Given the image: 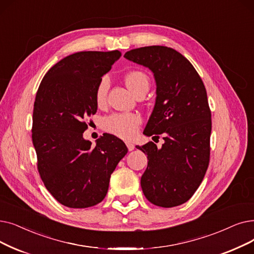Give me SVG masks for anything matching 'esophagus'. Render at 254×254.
<instances>
[{
	"label": "esophagus",
	"mask_w": 254,
	"mask_h": 254,
	"mask_svg": "<svg viewBox=\"0 0 254 254\" xmlns=\"http://www.w3.org/2000/svg\"><path fill=\"white\" fill-rule=\"evenodd\" d=\"M126 144H127V149H128L129 151L134 150V148H135V145L133 144V143H130V142H127Z\"/></svg>",
	"instance_id": "1"
}]
</instances>
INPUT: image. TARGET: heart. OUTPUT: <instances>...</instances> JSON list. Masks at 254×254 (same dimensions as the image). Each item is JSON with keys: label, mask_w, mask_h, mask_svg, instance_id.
Wrapping results in <instances>:
<instances>
[{"label": "heart", "mask_w": 254, "mask_h": 254, "mask_svg": "<svg viewBox=\"0 0 254 254\" xmlns=\"http://www.w3.org/2000/svg\"><path fill=\"white\" fill-rule=\"evenodd\" d=\"M126 83L128 89L134 94L141 90L147 89L149 86L148 76L142 71H130L126 75ZM110 87V81L107 76L101 79L95 89V103L97 106H103L106 102L107 93ZM141 124V117L133 113H116L109 115L103 120V127L123 139H131L135 137L138 131V127Z\"/></svg>", "instance_id": "1"}]
</instances>
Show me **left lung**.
Wrapping results in <instances>:
<instances>
[{
  "mask_svg": "<svg viewBox=\"0 0 254 254\" xmlns=\"http://www.w3.org/2000/svg\"><path fill=\"white\" fill-rule=\"evenodd\" d=\"M125 58L153 73L156 104L143 134H163L165 141L161 148L153 142L136 146L148 159L142 191L154 205H181L200 186L209 162L212 119L205 87L190 61L171 48H139Z\"/></svg>",
  "mask_w": 254,
  "mask_h": 254,
  "instance_id": "1",
  "label": "left lung"
}]
</instances>
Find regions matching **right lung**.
<instances>
[{
    "mask_svg": "<svg viewBox=\"0 0 254 254\" xmlns=\"http://www.w3.org/2000/svg\"><path fill=\"white\" fill-rule=\"evenodd\" d=\"M121 56L119 51L79 52L43 76L33 110L32 141L48 191L61 204L85 208L103 201L111 174L127 148L106 134L95 147L83 138L84 119L96 113L95 89Z\"/></svg>",
    "mask_w": 254,
    "mask_h": 254,
    "instance_id": "obj_1",
    "label": "right lung"
}]
</instances>
